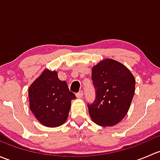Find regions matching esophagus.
I'll return each instance as SVG.
<instances>
[{"label":"esophagus","mask_w":160,"mask_h":160,"mask_svg":"<svg viewBox=\"0 0 160 160\" xmlns=\"http://www.w3.org/2000/svg\"><path fill=\"white\" fill-rule=\"evenodd\" d=\"M83 91H82V90H80V91H79L78 93H77V94H76V96H77V98H81L82 97H83Z\"/></svg>","instance_id":"obj_1"}]
</instances>
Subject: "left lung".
Wrapping results in <instances>:
<instances>
[{
	"label": "left lung",
	"instance_id": "left-lung-1",
	"mask_svg": "<svg viewBox=\"0 0 160 160\" xmlns=\"http://www.w3.org/2000/svg\"><path fill=\"white\" fill-rule=\"evenodd\" d=\"M95 100L88 104L92 121L101 126H113L126 115L135 93V80L126 67L111 59L92 69Z\"/></svg>",
	"mask_w": 160,
	"mask_h": 160
}]
</instances>
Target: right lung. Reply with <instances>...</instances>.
Segmentation results:
<instances>
[{"label": "right lung", "instance_id": "right-lung-1", "mask_svg": "<svg viewBox=\"0 0 160 160\" xmlns=\"http://www.w3.org/2000/svg\"><path fill=\"white\" fill-rule=\"evenodd\" d=\"M30 110L42 125L58 127L67 121L76 96L56 71L45 70L28 89Z\"/></svg>", "mask_w": 160, "mask_h": 160}]
</instances>
